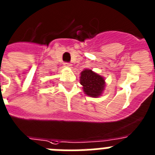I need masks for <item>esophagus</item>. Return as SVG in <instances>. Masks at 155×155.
Here are the masks:
<instances>
[{"mask_svg": "<svg viewBox=\"0 0 155 155\" xmlns=\"http://www.w3.org/2000/svg\"><path fill=\"white\" fill-rule=\"evenodd\" d=\"M64 65H65L66 67H70V66H71V64L68 63V62H65V63H64Z\"/></svg>", "mask_w": 155, "mask_h": 155, "instance_id": "34e87169", "label": "esophagus"}]
</instances>
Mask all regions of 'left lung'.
<instances>
[{
  "label": "left lung",
  "mask_w": 155,
  "mask_h": 155,
  "mask_svg": "<svg viewBox=\"0 0 155 155\" xmlns=\"http://www.w3.org/2000/svg\"><path fill=\"white\" fill-rule=\"evenodd\" d=\"M80 84L84 87L83 88L86 94L91 97H97L100 96L105 87L103 77L88 69L81 72Z\"/></svg>",
  "instance_id": "left-lung-1"
}]
</instances>
